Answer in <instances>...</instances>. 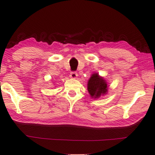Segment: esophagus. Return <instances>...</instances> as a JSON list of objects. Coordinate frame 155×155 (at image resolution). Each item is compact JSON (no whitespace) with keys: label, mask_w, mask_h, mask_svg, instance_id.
<instances>
[{"label":"esophagus","mask_w":155,"mask_h":155,"mask_svg":"<svg viewBox=\"0 0 155 155\" xmlns=\"http://www.w3.org/2000/svg\"><path fill=\"white\" fill-rule=\"evenodd\" d=\"M77 76H78V74L76 72H72L70 74V77L72 78H76L77 77Z\"/></svg>","instance_id":"obj_1"}]
</instances>
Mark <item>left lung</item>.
<instances>
[{"label":"left lung","mask_w":155,"mask_h":155,"mask_svg":"<svg viewBox=\"0 0 155 155\" xmlns=\"http://www.w3.org/2000/svg\"><path fill=\"white\" fill-rule=\"evenodd\" d=\"M106 81L100 77L98 73H94L87 83V90L91 98H98L108 91Z\"/></svg>","instance_id":"left-lung-1"}]
</instances>
